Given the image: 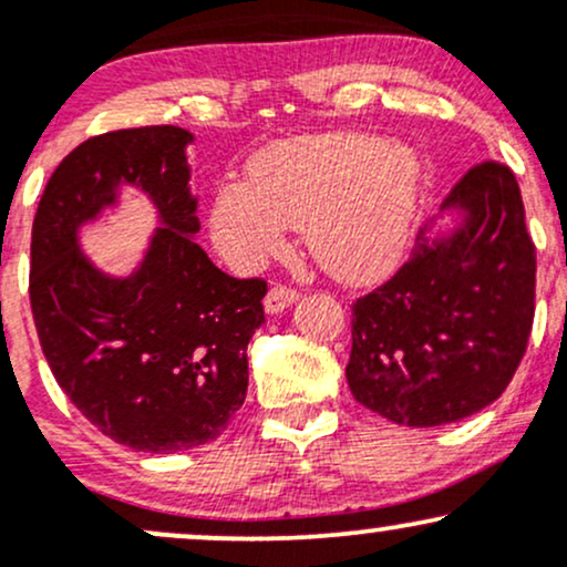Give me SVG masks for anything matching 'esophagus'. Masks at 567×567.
<instances>
[{
  "instance_id": "1",
  "label": "esophagus",
  "mask_w": 567,
  "mask_h": 567,
  "mask_svg": "<svg viewBox=\"0 0 567 567\" xmlns=\"http://www.w3.org/2000/svg\"><path fill=\"white\" fill-rule=\"evenodd\" d=\"M296 301H298L296 290L285 288V285H275V288L266 292L264 309H266V315H279V311H285L288 306H292Z\"/></svg>"
}]
</instances>
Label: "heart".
I'll use <instances>...</instances> for the list:
<instances>
[{
  "instance_id": "heart-1",
  "label": "heart",
  "mask_w": 567,
  "mask_h": 567,
  "mask_svg": "<svg viewBox=\"0 0 567 567\" xmlns=\"http://www.w3.org/2000/svg\"><path fill=\"white\" fill-rule=\"evenodd\" d=\"M421 178V162L405 146L360 133L311 135L256 157L250 186H220L207 226L237 269L277 256L292 226L330 277L373 285L405 258Z\"/></svg>"
}]
</instances>
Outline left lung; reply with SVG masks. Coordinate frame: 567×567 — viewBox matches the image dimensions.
Here are the masks:
<instances>
[{
  "mask_svg": "<svg viewBox=\"0 0 567 567\" xmlns=\"http://www.w3.org/2000/svg\"><path fill=\"white\" fill-rule=\"evenodd\" d=\"M421 229L402 269L351 309V394L400 426H442L509 386L536 309V245L514 173L474 165Z\"/></svg>",
  "mask_w": 567,
  "mask_h": 567,
  "instance_id": "obj_1",
  "label": "left lung"
}]
</instances>
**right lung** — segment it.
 Masks as SVG:
<instances>
[{
  "instance_id": "add662e5",
  "label": "right lung",
  "mask_w": 567,
  "mask_h": 567,
  "mask_svg": "<svg viewBox=\"0 0 567 567\" xmlns=\"http://www.w3.org/2000/svg\"><path fill=\"white\" fill-rule=\"evenodd\" d=\"M175 125L87 138L50 175L31 229L29 296L58 386L106 437L178 453L216 440L245 402L247 343L264 322L266 282L220 271L194 239L197 197ZM122 185L161 218L140 269L101 272L79 229Z\"/></svg>"
}]
</instances>
